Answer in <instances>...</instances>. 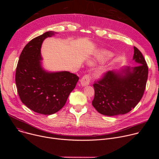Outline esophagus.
<instances>
[{
	"label": "esophagus",
	"instance_id": "obj_1",
	"mask_svg": "<svg viewBox=\"0 0 159 159\" xmlns=\"http://www.w3.org/2000/svg\"><path fill=\"white\" fill-rule=\"evenodd\" d=\"M90 81V77L88 75H85L80 80V84L82 87L88 85Z\"/></svg>",
	"mask_w": 159,
	"mask_h": 159
}]
</instances>
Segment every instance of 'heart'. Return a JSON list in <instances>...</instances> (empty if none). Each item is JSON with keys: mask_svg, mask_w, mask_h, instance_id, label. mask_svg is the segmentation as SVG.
<instances>
[{"mask_svg": "<svg viewBox=\"0 0 159 159\" xmlns=\"http://www.w3.org/2000/svg\"><path fill=\"white\" fill-rule=\"evenodd\" d=\"M113 56V54L107 50H98L96 52L93 57L89 60V64H94L96 63H99V62H104L109 59H110ZM109 70V68L107 66H103L100 68V69L98 70L96 72V74L99 76L102 75L105 73H106Z\"/></svg>", "mask_w": 159, "mask_h": 159, "instance_id": "b5f03b06", "label": "heart"}]
</instances>
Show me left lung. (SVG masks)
I'll list each match as a JSON object with an SVG mask.
<instances>
[{
    "label": "left lung",
    "mask_w": 159,
    "mask_h": 159,
    "mask_svg": "<svg viewBox=\"0 0 159 159\" xmlns=\"http://www.w3.org/2000/svg\"><path fill=\"white\" fill-rule=\"evenodd\" d=\"M133 60L139 65L109 71L93 86V106L101 115L112 116L129 112L143 97L148 79L145 60L136 47Z\"/></svg>",
    "instance_id": "obj_1"
}]
</instances>
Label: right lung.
Returning <instances> with one entry per match:
<instances>
[{
	"label": "right lung",
	"instance_id": "add662e5",
	"mask_svg": "<svg viewBox=\"0 0 159 159\" xmlns=\"http://www.w3.org/2000/svg\"><path fill=\"white\" fill-rule=\"evenodd\" d=\"M55 34L47 31L30 41L20 55L16 72V84L22 102L44 115H53L64 106L79 79L69 72H52L43 68L42 43Z\"/></svg>",
	"mask_w": 159,
	"mask_h": 159
}]
</instances>
